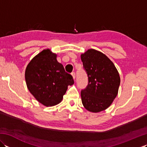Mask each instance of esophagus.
Masks as SVG:
<instances>
[{
	"label": "esophagus",
	"mask_w": 147,
	"mask_h": 147,
	"mask_svg": "<svg viewBox=\"0 0 147 147\" xmlns=\"http://www.w3.org/2000/svg\"><path fill=\"white\" fill-rule=\"evenodd\" d=\"M71 74H72V76H73V78L75 79V78H76V74H75V73H74V72H73V73H71Z\"/></svg>",
	"instance_id": "esophagus-1"
}]
</instances>
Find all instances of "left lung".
<instances>
[{
    "mask_svg": "<svg viewBox=\"0 0 147 147\" xmlns=\"http://www.w3.org/2000/svg\"><path fill=\"white\" fill-rule=\"evenodd\" d=\"M88 77L86 88L81 92L86 110L99 112L111 105L118 93L120 76L113 62L103 53L89 49L81 55Z\"/></svg>",
    "mask_w": 147,
    "mask_h": 147,
    "instance_id": "1",
    "label": "left lung"
}]
</instances>
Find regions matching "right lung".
Here are the masks:
<instances>
[{
  "mask_svg": "<svg viewBox=\"0 0 147 147\" xmlns=\"http://www.w3.org/2000/svg\"><path fill=\"white\" fill-rule=\"evenodd\" d=\"M28 89L37 100L47 107L59 104L69 85L74 84L70 74L57 61V55L50 49L34 57L25 71Z\"/></svg>",
  "mask_w": 147,
  "mask_h": 147,
  "instance_id": "obj_1",
  "label": "right lung"
}]
</instances>
